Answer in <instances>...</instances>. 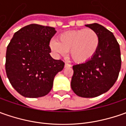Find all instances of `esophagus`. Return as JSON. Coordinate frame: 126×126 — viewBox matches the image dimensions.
I'll use <instances>...</instances> for the list:
<instances>
[{
	"label": "esophagus",
	"mask_w": 126,
	"mask_h": 126,
	"mask_svg": "<svg viewBox=\"0 0 126 126\" xmlns=\"http://www.w3.org/2000/svg\"><path fill=\"white\" fill-rule=\"evenodd\" d=\"M71 64H69V63H65V64H64V67L66 68V67H71Z\"/></svg>",
	"instance_id": "1"
}]
</instances>
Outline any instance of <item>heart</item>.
<instances>
[{
  "instance_id": "1",
  "label": "heart",
  "mask_w": 126,
  "mask_h": 126,
  "mask_svg": "<svg viewBox=\"0 0 126 126\" xmlns=\"http://www.w3.org/2000/svg\"><path fill=\"white\" fill-rule=\"evenodd\" d=\"M52 50L58 55H64L67 51L73 60L83 63L91 59L98 50L99 36L93 29H80L61 33L58 41L50 43Z\"/></svg>"
}]
</instances>
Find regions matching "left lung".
I'll return each mask as SVG.
<instances>
[{
    "label": "left lung",
    "instance_id": "1",
    "mask_svg": "<svg viewBox=\"0 0 126 126\" xmlns=\"http://www.w3.org/2000/svg\"><path fill=\"white\" fill-rule=\"evenodd\" d=\"M99 36V46L94 56L84 63L73 66L71 86L81 97H95L107 92L115 83L121 66L119 43L113 33L99 24L85 25Z\"/></svg>",
    "mask_w": 126,
    "mask_h": 126
}]
</instances>
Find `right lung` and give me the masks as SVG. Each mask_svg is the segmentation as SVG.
<instances>
[{
	"label": "right lung",
	"instance_id": "right-lung-1",
	"mask_svg": "<svg viewBox=\"0 0 126 126\" xmlns=\"http://www.w3.org/2000/svg\"><path fill=\"white\" fill-rule=\"evenodd\" d=\"M55 28L32 24L15 33L7 47L5 71L12 86L22 96L41 97L50 93L64 62L50 55Z\"/></svg>",
	"mask_w": 126,
	"mask_h": 126
}]
</instances>
